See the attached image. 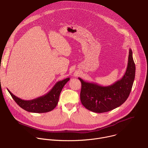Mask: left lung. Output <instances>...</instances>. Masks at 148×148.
<instances>
[{
	"label": "left lung",
	"mask_w": 148,
	"mask_h": 148,
	"mask_svg": "<svg viewBox=\"0 0 148 148\" xmlns=\"http://www.w3.org/2000/svg\"><path fill=\"white\" fill-rule=\"evenodd\" d=\"M135 76V64L130 49L127 69L121 79L109 86L89 82L78 78L81 82L80 99L87 110L97 113L110 111L124 103L131 91Z\"/></svg>",
	"instance_id": "obj_1"
}]
</instances>
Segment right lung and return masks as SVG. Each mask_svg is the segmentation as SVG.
I'll return each mask as SVG.
<instances>
[{
    "label": "right lung",
    "mask_w": 148,
    "mask_h": 148,
    "mask_svg": "<svg viewBox=\"0 0 148 148\" xmlns=\"http://www.w3.org/2000/svg\"><path fill=\"white\" fill-rule=\"evenodd\" d=\"M69 80L70 78H67L58 81L48 93L32 100L22 99L8 90L15 102L23 110L30 112L45 113L51 111L56 108L61 91Z\"/></svg>",
    "instance_id": "obj_1"
}]
</instances>
